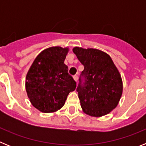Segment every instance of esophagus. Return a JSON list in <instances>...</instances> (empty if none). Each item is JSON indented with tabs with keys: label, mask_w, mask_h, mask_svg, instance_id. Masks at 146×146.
<instances>
[{
	"label": "esophagus",
	"mask_w": 146,
	"mask_h": 146,
	"mask_svg": "<svg viewBox=\"0 0 146 146\" xmlns=\"http://www.w3.org/2000/svg\"><path fill=\"white\" fill-rule=\"evenodd\" d=\"M73 78H74V80L75 82H77V80H78V77H77V75L74 76V77H73Z\"/></svg>",
	"instance_id": "obj_1"
}]
</instances>
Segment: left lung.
<instances>
[{
    "label": "left lung",
    "mask_w": 146,
    "mask_h": 146,
    "mask_svg": "<svg viewBox=\"0 0 146 146\" xmlns=\"http://www.w3.org/2000/svg\"><path fill=\"white\" fill-rule=\"evenodd\" d=\"M73 52L84 66L77 88L86 114L101 117L116 108L123 92L121 74L108 54L97 49L75 47Z\"/></svg>",
    "instance_id": "obj_1"
}]
</instances>
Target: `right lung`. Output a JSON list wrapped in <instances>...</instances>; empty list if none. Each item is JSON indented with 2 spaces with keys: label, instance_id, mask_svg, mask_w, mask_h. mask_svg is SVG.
<instances>
[{
  "label": "right lung",
  "instance_id": "right-lung-1",
  "mask_svg": "<svg viewBox=\"0 0 146 146\" xmlns=\"http://www.w3.org/2000/svg\"><path fill=\"white\" fill-rule=\"evenodd\" d=\"M69 48L51 47L40 52L27 73L25 89L30 102L42 113H53L65 104L76 82L64 64Z\"/></svg>",
  "mask_w": 146,
  "mask_h": 146
}]
</instances>
